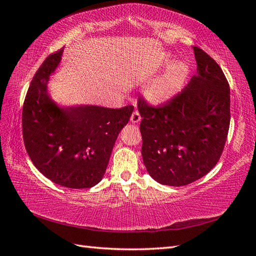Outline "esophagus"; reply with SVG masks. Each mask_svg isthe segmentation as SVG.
<instances>
[{"instance_id": "esophagus-1", "label": "esophagus", "mask_w": 256, "mask_h": 256, "mask_svg": "<svg viewBox=\"0 0 256 256\" xmlns=\"http://www.w3.org/2000/svg\"><path fill=\"white\" fill-rule=\"evenodd\" d=\"M140 114L138 111H134L131 116V122L132 123H138L140 121Z\"/></svg>"}]
</instances>
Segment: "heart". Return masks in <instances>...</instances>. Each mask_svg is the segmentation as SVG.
I'll list each match as a JSON object with an SVG mask.
<instances>
[{
  "label": "heart",
  "instance_id": "heart-1",
  "mask_svg": "<svg viewBox=\"0 0 256 256\" xmlns=\"http://www.w3.org/2000/svg\"><path fill=\"white\" fill-rule=\"evenodd\" d=\"M188 74L189 69L184 62L172 64L164 72L157 76L146 86V96L155 103H162L172 99L182 89Z\"/></svg>",
  "mask_w": 256,
  "mask_h": 256
}]
</instances>
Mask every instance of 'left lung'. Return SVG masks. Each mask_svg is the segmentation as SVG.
<instances>
[{
  "mask_svg": "<svg viewBox=\"0 0 256 256\" xmlns=\"http://www.w3.org/2000/svg\"><path fill=\"white\" fill-rule=\"evenodd\" d=\"M197 74L164 106L138 101L142 156L162 184L184 186L206 175L224 152L230 126V86L220 66L194 47Z\"/></svg>",
  "mask_w": 256,
  "mask_h": 256,
  "instance_id": "1",
  "label": "left lung"
}]
</instances>
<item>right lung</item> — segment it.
<instances>
[{
	"mask_svg": "<svg viewBox=\"0 0 256 256\" xmlns=\"http://www.w3.org/2000/svg\"><path fill=\"white\" fill-rule=\"evenodd\" d=\"M62 52L64 48L48 56L32 80L22 116L24 144L32 164L52 182L91 188L104 176L114 143L134 108L57 104L47 84Z\"/></svg>",
	"mask_w": 256,
	"mask_h": 256,
	"instance_id": "obj_1",
	"label": "right lung"
}]
</instances>
